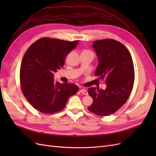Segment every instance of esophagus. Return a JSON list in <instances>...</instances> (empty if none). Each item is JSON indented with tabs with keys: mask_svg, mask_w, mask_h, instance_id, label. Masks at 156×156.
Wrapping results in <instances>:
<instances>
[{
	"mask_svg": "<svg viewBox=\"0 0 156 156\" xmlns=\"http://www.w3.org/2000/svg\"><path fill=\"white\" fill-rule=\"evenodd\" d=\"M79 92H81V94H85V95H87V94H88V92H87V90H85V89H81V90H79Z\"/></svg>",
	"mask_w": 156,
	"mask_h": 156,
	"instance_id": "esophagus-1",
	"label": "esophagus"
}]
</instances>
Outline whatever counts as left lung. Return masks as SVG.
Wrapping results in <instances>:
<instances>
[{"label":"left lung","instance_id":"obj_1","mask_svg":"<svg viewBox=\"0 0 156 156\" xmlns=\"http://www.w3.org/2000/svg\"><path fill=\"white\" fill-rule=\"evenodd\" d=\"M93 48L99 64L95 76L105 79V90L90 88L93 98L88 110L98 116H107L124 105L133 90L135 70L131 56L126 47L112 39L94 41Z\"/></svg>","mask_w":156,"mask_h":156}]
</instances>
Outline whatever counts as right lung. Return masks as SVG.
Listing matches in <instances>:
<instances>
[{
  "label": "right lung",
  "instance_id": "1",
  "mask_svg": "<svg viewBox=\"0 0 156 156\" xmlns=\"http://www.w3.org/2000/svg\"><path fill=\"white\" fill-rule=\"evenodd\" d=\"M79 43L45 37L32 44L23 56L20 84L31 105L44 114L62 111L68 99L76 94L75 84L55 83L53 73L64 66L67 55Z\"/></svg>",
  "mask_w": 156,
  "mask_h": 156
}]
</instances>
